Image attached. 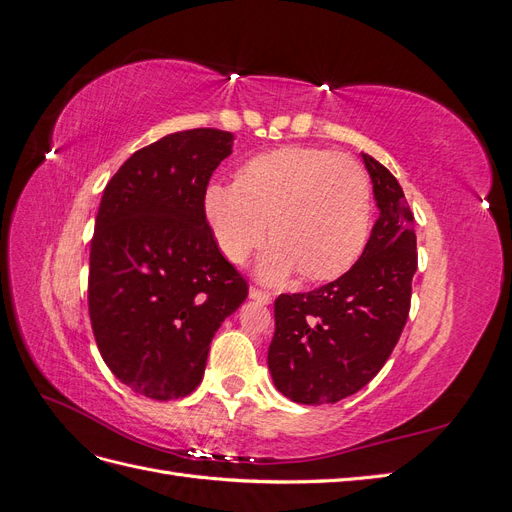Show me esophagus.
<instances>
[{
    "label": "esophagus",
    "mask_w": 512,
    "mask_h": 512,
    "mask_svg": "<svg viewBox=\"0 0 512 512\" xmlns=\"http://www.w3.org/2000/svg\"><path fill=\"white\" fill-rule=\"evenodd\" d=\"M250 299H254V301H258V303H262V305H269V303L273 301L269 292L260 290V288H256V286L250 288Z\"/></svg>",
    "instance_id": "1"
}]
</instances>
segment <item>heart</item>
<instances>
[{
  "instance_id": "obj_1",
  "label": "heart",
  "mask_w": 512,
  "mask_h": 512,
  "mask_svg": "<svg viewBox=\"0 0 512 512\" xmlns=\"http://www.w3.org/2000/svg\"><path fill=\"white\" fill-rule=\"evenodd\" d=\"M203 207L232 262H241L269 230L273 247L260 265L267 282H284L294 271L303 282L337 280L367 243V177L359 162L331 149L258 153L237 170L235 185H209Z\"/></svg>"
}]
</instances>
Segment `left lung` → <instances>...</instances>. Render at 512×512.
Instances as JSON below:
<instances>
[{"label":"left lung","instance_id":"obj_1","mask_svg":"<svg viewBox=\"0 0 512 512\" xmlns=\"http://www.w3.org/2000/svg\"><path fill=\"white\" fill-rule=\"evenodd\" d=\"M380 218L361 258L335 282L275 299L269 371L277 391L305 406L361 391L389 359L406 327L416 235L391 170L363 153Z\"/></svg>","mask_w":512,"mask_h":512}]
</instances>
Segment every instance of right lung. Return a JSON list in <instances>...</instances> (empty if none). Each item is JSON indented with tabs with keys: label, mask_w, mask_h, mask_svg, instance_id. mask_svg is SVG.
<instances>
[{
	"label": "right lung",
	"mask_w": 512,
	"mask_h": 512,
	"mask_svg": "<svg viewBox=\"0 0 512 512\" xmlns=\"http://www.w3.org/2000/svg\"><path fill=\"white\" fill-rule=\"evenodd\" d=\"M230 132L168 134L106 183L89 252V320L108 369L138 395L179 399L203 380L211 339L247 297L205 218Z\"/></svg>",
	"instance_id": "1"
}]
</instances>
